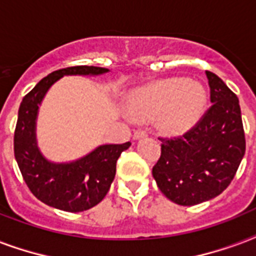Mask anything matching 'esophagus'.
<instances>
[{
  "instance_id": "34e87169",
  "label": "esophagus",
  "mask_w": 256,
  "mask_h": 256,
  "mask_svg": "<svg viewBox=\"0 0 256 256\" xmlns=\"http://www.w3.org/2000/svg\"><path fill=\"white\" fill-rule=\"evenodd\" d=\"M146 134H148V132H146V130H142V128H140V130H136L134 132V140H138V138H146Z\"/></svg>"
}]
</instances>
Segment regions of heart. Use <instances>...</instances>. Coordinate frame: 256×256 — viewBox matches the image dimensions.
<instances>
[{
	"mask_svg": "<svg viewBox=\"0 0 256 256\" xmlns=\"http://www.w3.org/2000/svg\"><path fill=\"white\" fill-rule=\"evenodd\" d=\"M130 114L138 118L156 116L162 132L182 134L203 116L207 93L199 82L186 78H168L134 89L126 100Z\"/></svg>",
	"mask_w": 256,
	"mask_h": 256,
	"instance_id": "obj_1",
	"label": "heart"
}]
</instances>
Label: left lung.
Here are the masks:
<instances>
[{
    "instance_id": "1",
    "label": "left lung",
    "mask_w": 256,
    "mask_h": 256,
    "mask_svg": "<svg viewBox=\"0 0 256 256\" xmlns=\"http://www.w3.org/2000/svg\"><path fill=\"white\" fill-rule=\"evenodd\" d=\"M212 106L191 130L163 138L152 168L158 187L180 206H195L220 195L232 182L246 152L236 94L212 72H206Z\"/></svg>"
}]
</instances>
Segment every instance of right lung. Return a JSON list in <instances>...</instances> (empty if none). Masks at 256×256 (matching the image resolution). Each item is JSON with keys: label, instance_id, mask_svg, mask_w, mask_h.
Masks as SVG:
<instances>
[{"label": "right lung", "instance_id": "right-lung-1", "mask_svg": "<svg viewBox=\"0 0 256 256\" xmlns=\"http://www.w3.org/2000/svg\"><path fill=\"white\" fill-rule=\"evenodd\" d=\"M108 72L100 66H69L48 74L24 97L14 130V156L25 183L42 203L68 212H81L106 198L116 175V162L130 142L97 146L70 163H52L41 155L36 140V118L45 93L66 74L97 76Z\"/></svg>", "mask_w": 256, "mask_h": 256}]
</instances>
